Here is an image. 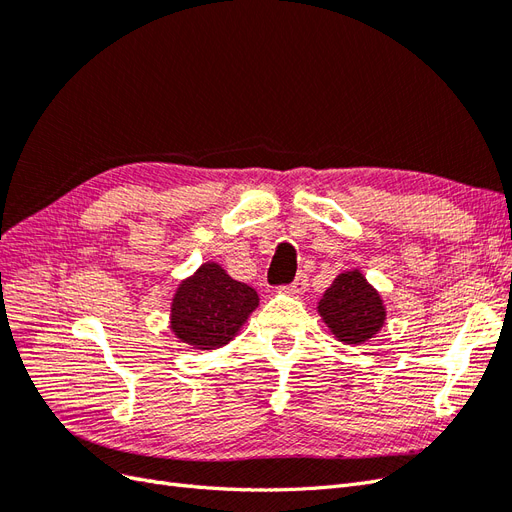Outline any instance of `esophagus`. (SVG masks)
Segmentation results:
<instances>
[{"instance_id": "obj_1", "label": "esophagus", "mask_w": 512, "mask_h": 512, "mask_svg": "<svg viewBox=\"0 0 512 512\" xmlns=\"http://www.w3.org/2000/svg\"><path fill=\"white\" fill-rule=\"evenodd\" d=\"M305 288H307V273L301 271V273L292 280L290 292H292V294H301V292H305Z\"/></svg>"}]
</instances>
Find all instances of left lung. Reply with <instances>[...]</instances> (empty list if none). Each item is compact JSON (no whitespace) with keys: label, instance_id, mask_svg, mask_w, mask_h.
Masks as SVG:
<instances>
[{"label":"left lung","instance_id":"obj_1","mask_svg":"<svg viewBox=\"0 0 512 512\" xmlns=\"http://www.w3.org/2000/svg\"><path fill=\"white\" fill-rule=\"evenodd\" d=\"M318 312L342 342L361 344L384 324V305L359 271L342 273L327 288Z\"/></svg>","mask_w":512,"mask_h":512}]
</instances>
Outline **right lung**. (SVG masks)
Returning a JSON list of instances; mask_svg holds the SVG:
<instances>
[{
	"instance_id": "add662e5",
	"label": "right lung",
	"mask_w": 512,
	"mask_h": 512,
	"mask_svg": "<svg viewBox=\"0 0 512 512\" xmlns=\"http://www.w3.org/2000/svg\"><path fill=\"white\" fill-rule=\"evenodd\" d=\"M256 305L254 288L232 280L211 262L179 286L170 324L181 342L211 350L230 342Z\"/></svg>"
}]
</instances>
